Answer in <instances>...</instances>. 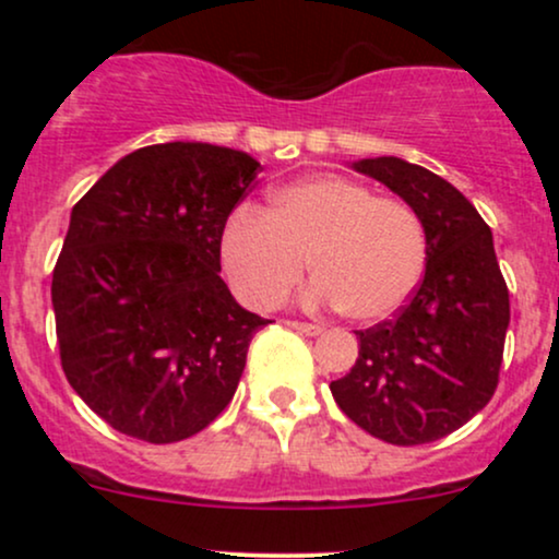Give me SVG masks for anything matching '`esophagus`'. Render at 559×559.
Instances as JSON below:
<instances>
[{
    "instance_id": "esophagus-1",
    "label": "esophagus",
    "mask_w": 559,
    "mask_h": 559,
    "mask_svg": "<svg viewBox=\"0 0 559 559\" xmlns=\"http://www.w3.org/2000/svg\"><path fill=\"white\" fill-rule=\"evenodd\" d=\"M288 329H294L297 333H305V336H320L323 333V329L316 323H299V320H288Z\"/></svg>"
}]
</instances>
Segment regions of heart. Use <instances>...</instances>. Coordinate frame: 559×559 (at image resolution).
<instances>
[{"instance_id":"1","label":"heart","mask_w":559,"mask_h":559,"mask_svg":"<svg viewBox=\"0 0 559 559\" xmlns=\"http://www.w3.org/2000/svg\"><path fill=\"white\" fill-rule=\"evenodd\" d=\"M310 305H336L373 323L394 316L420 286L428 262L423 217L396 197L320 173L271 194L267 213L239 207L221 234V265L247 305L278 307L307 273Z\"/></svg>"}]
</instances>
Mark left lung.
Returning <instances> with one entry per match:
<instances>
[{"label": "left lung", "instance_id": "8db88e82", "mask_svg": "<svg viewBox=\"0 0 559 559\" xmlns=\"http://www.w3.org/2000/svg\"><path fill=\"white\" fill-rule=\"evenodd\" d=\"M423 217L428 262L394 320L357 331L360 357L331 394L362 431L396 447L444 439L489 404L499 383L510 294L491 228L436 173L400 157L352 163Z\"/></svg>", "mask_w": 559, "mask_h": 559}]
</instances>
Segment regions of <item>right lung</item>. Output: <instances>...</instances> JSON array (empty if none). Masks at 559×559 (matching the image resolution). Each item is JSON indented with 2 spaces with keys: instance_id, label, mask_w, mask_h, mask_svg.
Here are the masks:
<instances>
[{
  "instance_id": "right-lung-1",
  "label": "right lung",
  "mask_w": 559,
  "mask_h": 559,
  "mask_svg": "<svg viewBox=\"0 0 559 559\" xmlns=\"http://www.w3.org/2000/svg\"><path fill=\"white\" fill-rule=\"evenodd\" d=\"M260 173L247 152L170 141L112 165L70 213L52 307L70 386L115 431L173 444L234 400L271 320L230 297L221 234Z\"/></svg>"
}]
</instances>
